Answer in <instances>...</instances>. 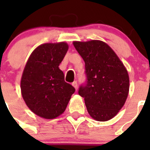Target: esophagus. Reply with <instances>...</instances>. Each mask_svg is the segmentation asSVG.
<instances>
[{"label":"esophagus","mask_w":150,"mask_h":150,"mask_svg":"<svg viewBox=\"0 0 150 150\" xmlns=\"http://www.w3.org/2000/svg\"><path fill=\"white\" fill-rule=\"evenodd\" d=\"M72 86H73L74 87V88H76V90L77 89V87H78L77 82H76V81H74V82H73V83H72Z\"/></svg>","instance_id":"esophagus-1"}]
</instances>
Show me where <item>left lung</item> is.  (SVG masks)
Returning a JSON list of instances; mask_svg holds the SVG:
<instances>
[{
  "mask_svg": "<svg viewBox=\"0 0 150 150\" xmlns=\"http://www.w3.org/2000/svg\"><path fill=\"white\" fill-rule=\"evenodd\" d=\"M73 43L84 60L86 76L78 94L84 98L91 117L100 122L110 120L121 110L128 97V71L107 43L100 40Z\"/></svg>",
  "mask_w": 150,
  "mask_h": 150,
  "instance_id": "8db88e82",
  "label": "left lung"
}]
</instances>
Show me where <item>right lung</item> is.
<instances>
[{
    "mask_svg": "<svg viewBox=\"0 0 150 150\" xmlns=\"http://www.w3.org/2000/svg\"><path fill=\"white\" fill-rule=\"evenodd\" d=\"M68 46L64 42L45 43L34 50L21 80L22 98L35 114L54 119L63 113L75 88L64 81L59 66Z\"/></svg>",
    "mask_w": 150,
    "mask_h": 150,
    "instance_id": "obj_1",
    "label": "right lung"
}]
</instances>
